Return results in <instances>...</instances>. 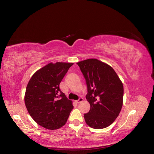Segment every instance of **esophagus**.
Segmentation results:
<instances>
[{
    "mask_svg": "<svg viewBox=\"0 0 154 154\" xmlns=\"http://www.w3.org/2000/svg\"><path fill=\"white\" fill-rule=\"evenodd\" d=\"M83 100V99L82 97H79V99L76 100V103H79L82 102Z\"/></svg>",
    "mask_w": 154,
    "mask_h": 154,
    "instance_id": "esophagus-1",
    "label": "esophagus"
}]
</instances>
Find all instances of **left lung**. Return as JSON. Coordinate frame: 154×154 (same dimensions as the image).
Instances as JSON below:
<instances>
[{
  "label": "left lung",
  "instance_id": "left-lung-1",
  "mask_svg": "<svg viewBox=\"0 0 154 154\" xmlns=\"http://www.w3.org/2000/svg\"><path fill=\"white\" fill-rule=\"evenodd\" d=\"M85 78L90 111L84 114L86 124L92 128H107L119 116L123 105L124 87L113 69L96 59L77 63Z\"/></svg>",
  "mask_w": 154,
  "mask_h": 154
}]
</instances>
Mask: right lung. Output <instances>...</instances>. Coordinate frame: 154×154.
<instances>
[{"label": "right lung", "instance_id": "obj_1", "mask_svg": "<svg viewBox=\"0 0 154 154\" xmlns=\"http://www.w3.org/2000/svg\"><path fill=\"white\" fill-rule=\"evenodd\" d=\"M73 63H49L37 71L26 88L25 104L31 117L44 128L58 129L64 125L72 102L68 100L59 85Z\"/></svg>", "mask_w": 154, "mask_h": 154}]
</instances>
